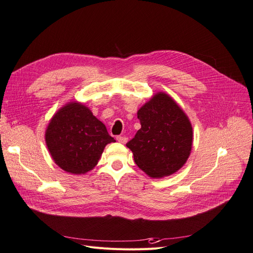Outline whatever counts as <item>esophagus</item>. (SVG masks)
Wrapping results in <instances>:
<instances>
[{
  "label": "esophagus",
  "instance_id": "34e87169",
  "mask_svg": "<svg viewBox=\"0 0 253 253\" xmlns=\"http://www.w3.org/2000/svg\"><path fill=\"white\" fill-rule=\"evenodd\" d=\"M117 141L121 144H125V143H127V137L124 135H119V136H117Z\"/></svg>",
  "mask_w": 253,
  "mask_h": 253
}]
</instances>
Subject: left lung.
Listing matches in <instances>:
<instances>
[{"mask_svg":"<svg viewBox=\"0 0 253 253\" xmlns=\"http://www.w3.org/2000/svg\"><path fill=\"white\" fill-rule=\"evenodd\" d=\"M141 129L126 146L146 174L161 178L175 173L188 160L193 132L188 117L165 92H158L137 111Z\"/></svg>","mask_w":253,"mask_h":253,"instance_id":"obj_1","label":"left lung"}]
</instances>
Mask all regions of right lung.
Returning a JSON list of instances; mask_svg holds the SVG:
<instances>
[{"mask_svg":"<svg viewBox=\"0 0 253 253\" xmlns=\"http://www.w3.org/2000/svg\"><path fill=\"white\" fill-rule=\"evenodd\" d=\"M45 141L55 164L72 174L92 170L105 146L116 142L91 110L79 102L58 110L47 126Z\"/></svg>","mask_w":253,"mask_h":253,"instance_id":"add662e5","label":"right lung"}]
</instances>
